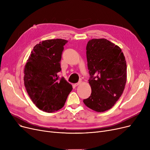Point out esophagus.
Instances as JSON below:
<instances>
[{"mask_svg":"<svg viewBox=\"0 0 150 150\" xmlns=\"http://www.w3.org/2000/svg\"><path fill=\"white\" fill-rule=\"evenodd\" d=\"M81 84V82L80 81V82H78V83H75V84H74V86H78L79 84Z\"/></svg>","mask_w":150,"mask_h":150,"instance_id":"1","label":"esophagus"}]
</instances>
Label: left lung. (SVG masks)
Returning <instances> with one entry per match:
<instances>
[{
	"mask_svg": "<svg viewBox=\"0 0 150 150\" xmlns=\"http://www.w3.org/2000/svg\"><path fill=\"white\" fill-rule=\"evenodd\" d=\"M91 86V96L84 103L101 112L119 99L127 82V62L121 49L106 39H93L86 46Z\"/></svg>",
	"mask_w": 150,
	"mask_h": 150,
	"instance_id": "obj_1",
	"label": "left lung"
}]
</instances>
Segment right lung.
<instances>
[{
  "label": "right lung",
  "mask_w": 150,
  "mask_h": 150,
  "mask_svg": "<svg viewBox=\"0 0 150 150\" xmlns=\"http://www.w3.org/2000/svg\"><path fill=\"white\" fill-rule=\"evenodd\" d=\"M64 39H50L36 44L24 68L25 87L33 103L42 111L53 112L64 105L72 86L59 77Z\"/></svg>",
  "instance_id": "1"
}]
</instances>
